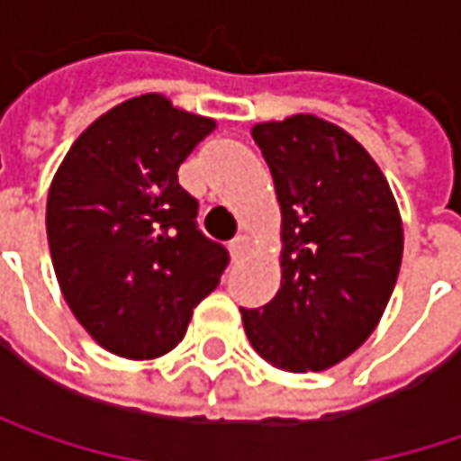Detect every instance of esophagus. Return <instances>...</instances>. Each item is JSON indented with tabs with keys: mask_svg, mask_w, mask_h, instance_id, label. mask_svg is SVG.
Segmentation results:
<instances>
[{
	"mask_svg": "<svg viewBox=\"0 0 461 461\" xmlns=\"http://www.w3.org/2000/svg\"><path fill=\"white\" fill-rule=\"evenodd\" d=\"M250 250V242H248V237H237V240H231L230 242V253L234 260H240V258L245 256Z\"/></svg>",
	"mask_w": 461,
	"mask_h": 461,
	"instance_id": "34e87169",
	"label": "esophagus"
}]
</instances>
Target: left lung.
<instances>
[{
  "instance_id": "left-lung-1",
  "label": "left lung",
  "mask_w": 461,
  "mask_h": 461,
  "mask_svg": "<svg viewBox=\"0 0 461 461\" xmlns=\"http://www.w3.org/2000/svg\"><path fill=\"white\" fill-rule=\"evenodd\" d=\"M282 208V285L242 311L258 355L289 373L349 357L378 326L402 266V219L384 172L349 132L312 114L253 127Z\"/></svg>"
}]
</instances>
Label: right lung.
I'll use <instances>...</instances> for the list:
<instances>
[{"instance_id": "add662e5", "label": "right lung", "mask_w": 461, "mask_h": 461, "mask_svg": "<svg viewBox=\"0 0 461 461\" xmlns=\"http://www.w3.org/2000/svg\"><path fill=\"white\" fill-rule=\"evenodd\" d=\"M213 127L164 95H135L101 114L51 179L46 234L57 282L83 329L120 357L175 349L230 263L176 182Z\"/></svg>"}]
</instances>
